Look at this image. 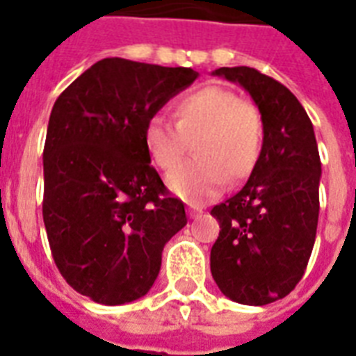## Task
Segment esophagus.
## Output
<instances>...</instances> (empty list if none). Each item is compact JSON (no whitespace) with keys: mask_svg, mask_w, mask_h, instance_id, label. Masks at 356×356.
I'll use <instances>...</instances> for the list:
<instances>
[{"mask_svg":"<svg viewBox=\"0 0 356 356\" xmlns=\"http://www.w3.org/2000/svg\"><path fill=\"white\" fill-rule=\"evenodd\" d=\"M200 213H202V209H200V208H189V209H187V216L191 217V219H197Z\"/></svg>","mask_w":356,"mask_h":356,"instance_id":"34e87169","label":"esophagus"}]
</instances>
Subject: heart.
Here are the masks:
<instances>
[{
  "label": "heart",
  "mask_w": 356,
  "mask_h": 356,
  "mask_svg": "<svg viewBox=\"0 0 356 356\" xmlns=\"http://www.w3.org/2000/svg\"><path fill=\"white\" fill-rule=\"evenodd\" d=\"M172 115L175 124L161 115L148 118L143 140L159 170H172L193 143L197 159L167 178L176 197L202 204L221 195L227 180L241 181L254 170L264 147V118L252 102L209 85L181 96Z\"/></svg>",
  "instance_id": "obj_1"
}]
</instances>
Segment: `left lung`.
<instances>
[{
    "mask_svg": "<svg viewBox=\"0 0 356 356\" xmlns=\"http://www.w3.org/2000/svg\"><path fill=\"white\" fill-rule=\"evenodd\" d=\"M239 83L264 118V147L250 178L211 208L221 227L209 267L219 290L261 307L282 299L305 275L319 216L318 143L305 107L288 87L249 66L217 68Z\"/></svg>",
    "mask_w": 356,
    "mask_h": 356,
    "instance_id": "obj_1",
    "label": "left lung"
}]
</instances>
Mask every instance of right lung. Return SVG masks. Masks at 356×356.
I'll return each mask as SVG.
<instances>
[{"mask_svg":"<svg viewBox=\"0 0 356 356\" xmlns=\"http://www.w3.org/2000/svg\"><path fill=\"white\" fill-rule=\"evenodd\" d=\"M184 66L107 57L55 100L44 145L42 217L55 266L100 305L147 296L186 208L150 165L143 131L195 81Z\"/></svg>","mask_w":356,"mask_h":356,"instance_id":"add662e5","label":"right lung"}]
</instances>
